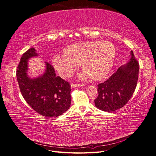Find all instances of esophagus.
Segmentation results:
<instances>
[{
    "mask_svg": "<svg viewBox=\"0 0 156 156\" xmlns=\"http://www.w3.org/2000/svg\"><path fill=\"white\" fill-rule=\"evenodd\" d=\"M84 84L82 83H72L71 84V87L74 88V87H82V86H84Z\"/></svg>",
    "mask_w": 156,
    "mask_h": 156,
    "instance_id": "34e87169",
    "label": "esophagus"
}]
</instances>
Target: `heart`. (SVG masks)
<instances>
[{"mask_svg": "<svg viewBox=\"0 0 156 156\" xmlns=\"http://www.w3.org/2000/svg\"><path fill=\"white\" fill-rule=\"evenodd\" d=\"M116 55L114 44L109 42L86 41L69 45L64 55H55L53 65L63 78H69L81 66L85 71L80 78L94 80L104 78L110 72Z\"/></svg>", "mask_w": 156, "mask_h": 156, "instance_id": "1", "label": "heart"}]
</instances>
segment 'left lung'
I'll use <instances>...</instances> for the list:
<instances>
[{"instance_id":"obj_1","label":"left lung","mask_w":156,"mask_h":156,"mask_svg":"<svg viewBox=\"0 0 156 156\" xmlns=\"http://www.w3.org/2000/svg\"><path fill=\"white\" fill-rule=\"evenodd\" d=\"M130 55L128 63L118 68L106 81L98 85V96L94 103L100 110L116 111L131 98L137 85L140 64L132 50Z\"/></svg>"}]
</instances>
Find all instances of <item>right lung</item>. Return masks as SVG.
<instances>
[{
    "label": "right lung",
    "instance_id": "add662e5",
    "mask_svg": "<svg viewBox=\"0 0 156 156\" xmlns=\"http://www.w3.org/2000/svg\"><path fill=\"white\" fill-rule=\"evenodd\" d=\"M33 48L26 51L16 69V78L21 94L33 110L43 116H59L71 105V85L56 76L53 66L46 62L47 69L43 76L30 79L27 77V60L37 56Z\"/></svg>",
    "mask_w": 156,
    "mask_h": 156
}]
</instances>
